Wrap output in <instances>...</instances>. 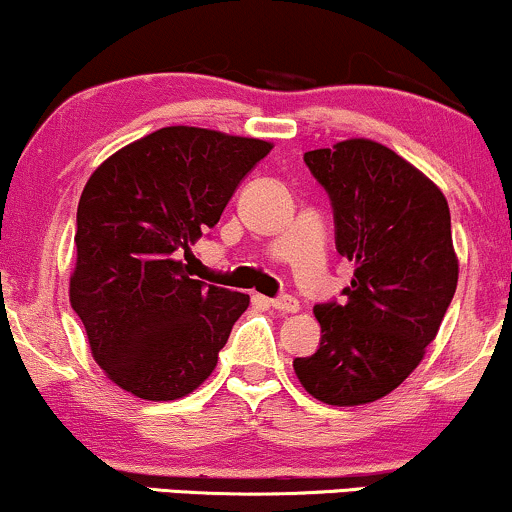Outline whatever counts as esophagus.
<instances>
[{
  "instance_id": "obj_1",
  "label": "esophagus",
  "mask_w": 512,
  "mask_h": 512,
  "mask_svg": "<svg viewBox=\"0 0 512 512\" xmlns=\"http://www.w3.org/2000/svg\"><path fill=\"white\" fill-rule=\"evenodd\" d=\"M269 305L276 310H284V313H296L298 310V301L293 296H276L269 301Z\"/></svg>"
}]
</instances>
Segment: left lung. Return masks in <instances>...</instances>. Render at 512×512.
<instances>
[{
    "instance_id": "8db88e82",
    "label": "left lung",
    "mask_w": 512,
    "mask_h": 512,
    "mask_svg": "<svg viewBox=\"0 0 512 512\" xmlns=\"http://www.w3.org/2000/svg\"><path fill=\"white\" fill-rule=\"evenodd\" d=\"M303 161L330 195L337 252L356 269L344 301L313 308L320 346L293 358V370L320 402L368 404L419 366L455 296L450 209L424 173L370 139Z\"/></svg>"
}]
</instances>
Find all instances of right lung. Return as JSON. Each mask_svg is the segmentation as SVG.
<instances>
[{
    "instance_id": "right-lung-1",
    "label": "right lung",
    "mask_w": 512,
    "mask_h": 512,
    "mask_svg": "<svg viewBox=\"0 0 512 512\" xmlns=\"http://www.w3.org/2000/svg\"><path fill=\"white\" fill-rule=\"evenodd\" d=\"M272 144L163 127L96 168L76 209L69 301L91 354L132 395H190L219 361L250 296L192 279L190 245Z\"/></svg>"
}]
</instances>
